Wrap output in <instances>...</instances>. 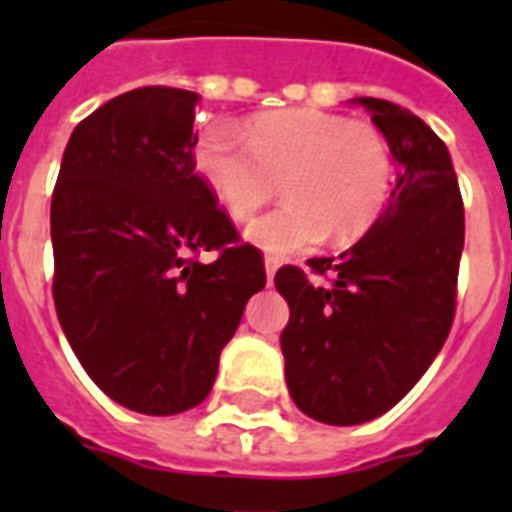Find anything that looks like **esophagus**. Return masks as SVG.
<instances>
[{
	"mask_svg": "<svg viewBox=\"0 0 512 512\" xmlns=\"http://www.w3.org/2000/svg\"><path fill=\"white\" fill-rule=\"evenodd\" d=\"M276 271H279V260H276V257H265V276H268V284L273 281Z\"/></svg>",
	"mask_w": 512,
	"mask_h": 512,
	"instance_id": "34e87169",
	"label": "esophagus"
}]
</instances>
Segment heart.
Segmentation results:
<instances>
[{
    "mask_svg": "<svg viewBox=\"0 0 512 512\" xmlns=\"http://www.w3.org/2000/svg\"><path fill=\"white\" fill-rule=\"evenodd\" d=\"M240 138L231 124H207L196 140V172L231 220H247L276 193L284 204L244 228L268 257H289L329 239H358L388 207L396 159L374 124L289 108L252 116Z\"/></svg>",
    "mask_w": 512,
    "mask_h": 512,
    "instance_id": "1",
    "label": "heart"
}]
</instances>
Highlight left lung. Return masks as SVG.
Masks as SVG:
<instances>
[{"label": "left lung", "mask_w": 512, "mask_h": 512, "mask_svg": "<svg viewBox=\"0 0 512 512\" xmlns=\"http://www.w3.org/2000/svg\"><path fill=\"white\" fill-rule=\"evenodd\" d=\"M372 114L396 159V185L377 223L337 257H313L311 284L281 268L289 303L284 374L300 412L327 425L380 417L414 388L452 329L465 209L444 140L412 111L353 98Z\"/></svg>", "instance_id": "left-lung-1"}]
</instances>
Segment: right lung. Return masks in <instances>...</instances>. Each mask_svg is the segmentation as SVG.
<instances>
[{
	"mask_svg": "<svg viewBox=\"0 0 512 512\" xmlns=\"http://www.w3.org/2000/svg\"><path fill=\"white\" fill-rule=\"evenodd\" d=\"M199 95L140 87L68 138L52 191V297L79 364L132 412L180 414L215 385L220 350L265 287L263 257L193 164ZM215 248V264L199 251Z\"/></svg>",
	"mask_w": 512,
	"mask_h": 512,
	"instance_id": "1",
	"label": "right lung"
}]
</instances>
